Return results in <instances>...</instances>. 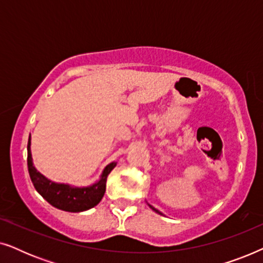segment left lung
<instances>
[{
  "mask_svg": "<svg viewBox=\"0 0 263 263\" xmlns=\"http://www.w3.org/2000/svg\"><path fill=\"white\" fill-rule=\"evenodd\" d=\"M147 204H148V206H149V208H152V211H154V212H156V213H158V214H160V215H163V213H161V212H159V211H158V210H157V208H154V207L152 206V204H149V203H147Z\"/></svg>",
  "mask_w": 263,
  "mask_h": 263,
  "instance_id": "1",
  "label": "left lung"
}]
</instances>
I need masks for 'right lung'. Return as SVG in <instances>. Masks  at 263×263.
Returning <instances> with one entry per match:
<instances>
[{
    "label": "right lung",
    "mask_w": 263,
    "mask_h": 263,
    "mask_svg": "<svg viewBox=\"0 0 263 263\" xmlns=\"http://www.w3.org/2000/svg\"><path fill=\"white\" fill-rule=\"evenodd\" d=\"M116 165V161L107 164L100 174L99 179L86 186H75L68 184V183L53 182L51 179L46 178L35 168L31 152V134L28 138L27 166L31 181L33 183L35 190L51 206L59 208V210L78 213V212L91 210L97 206L105 194L107 176Z\"/></svg>",
    "instance_id": "add662e5"
}]
</instances>
